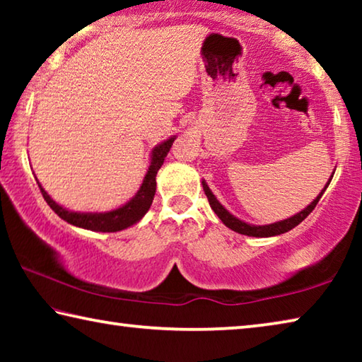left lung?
<instances>
[{
  "label": "left lung",
  "mask_w": 362,
  "mask_h": 362,
  "mask_svg": "<svg viewBox=\"0 0 362 362\" xmlns=\"http://www.w3.org/2000/svg\"><path fill=\"white\" fill-rule=\"evenodd\" d=\"M332 177H334V174L330 175L327 185L324 187L322 192L316 196V199L313 201V203H311L310 206H306L303 211H300L298 214H296V216H292V217H289V218L281 220V222L269 223V225H262V226H260V225H249V223H246V222H243V220L236 218L235 216H231V214H230L228 211H226L222 204L218 203L217 198L212 194L211 188L207 187V183H206L204 180H203V188H204V193H206V196H207V199H209V204H211V207H212V211L217 214L218 218L222 220V222H223L226 226H228V228H231L233 231H236V233H241V235H246V236L268 238V236L283 235V233L289 231V230H292V228H296V226H297L300 222H303V220L310 216V212L315 209L316 204L320 203L321 196H322L324 192H326V188L329 187V183H330V180H332Z\"/></svg>",
  "instance_id": "obj_1"
}]
</instances>
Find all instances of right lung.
I'll use <instances>...</instances> for the list:
<instances>
[{
    "instance_id": "obj_1",
    "label": "right lung",
    "mask_w": 362,
    "mask_h": 362,
    "mask_svg": "<svg viewBox=\"0 0 362 362\" xmlns=\"http://www.w3.org/2000/svg\"><path fill=\"white\" fill-rule=\"evenodd\" d=\"M174 140L175 137H170L153 148L151 163H150L148 170H146L145 174L142 187H140L137 194L134 196L129 203L118 207V209L110 211V212L66 211L65 207L57 204L56 201H54L51 196L45 192V188H42L38 182L42 198H45L49 207H51V209L56 212L60 218H64L65 222H69L71 225L79 226V228L90 230V231H102V233H115V231L124 230L127 226L137 223L139 220L148 212L150 206L153 203V198H155V193H156V174L159 168L163 166L164 158L168 156Z\"/></svg>"
}]
</instances>
